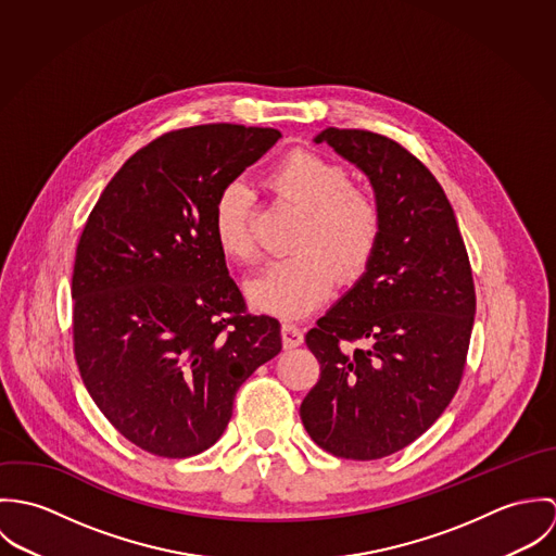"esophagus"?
I'll list each match as a JSON object with an SVG mask.
<instances>
[{
    "label": "esophagus",
    "instance_id": "esophagus-1",
    "mask_svg": "<svg viewBox=\"0 0 556 556\" xmlns=\"http://www.w3.org/2000/svg\"><path fill=\"white\" fill-rule=\"evenodd\" d=\"M302 342H304V331L293 323H285L282 325V346L285 349H295Z\"/></svg>",
    "mask_w": 556,
    "mask_h": 556
}]
</instances>
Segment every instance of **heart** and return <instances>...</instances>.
<instances>
[{
	"mask_svg": "<svg viewBox=\"0 0 556 556\" xmlns=\"http://www.w3.org/2000/svg\"><path fill=\"white\" fill-rule=\"evenodd\" d=\"M265 184L285 201L304 210L295 252L269 263L245 293L254 308L282 318H300L327 300L333 280L351 285L364 276L383 238L379 201L351 184L349 170L311 150H291L276 160ZM212 233L218 250L238 263L256 256L252 194L241 181L227 184L212 207Z\"/></svg>",
	"mask_w": 556,
	"mask_h": 556,
	"instance_id": "1",
	"label": "heart"
}]
</instances>
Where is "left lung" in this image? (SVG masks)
Listing matches in <instances>:
<instances>
[{
	"label": "left lung",
	"mask_w": 556,
	"mask_h": 556,
	"mask_svg": "<svg viewBox=\"0 0 556 556\" xmlns=\"http://www.w3.org/2000/svg\"><path fill=\"white\" fill-rule=\"evenodd\" d=\"M315 141L370 177L383 238L357 285L306 333L320 377L300 415L325 452L379 460L421 437L458 392L473 271L441 184L408 150L353 128Z\"/></svg>",
	"instance_id": "1"
}]
</instances>
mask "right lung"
I'll use <instances>...</instances> for the list:
<instances>
[{"mask_svg":"<svg viewBox=\"0 0 556 556\" xmlns=\"http://www.w3.org/2000/svg\"><path fill=\"white\" fill-rule=\"evenodd\" d=\"M278 139L236 124L170 130L124 162L83 227L75 359L96 406L143 452L212 447L239 386L282 349L276 318L245 313L212 233L218 192Z\"/></svg>","mask_w":556,"mask_h":556,"instance_id":"right-lung-1","label":"right lung"}]
</instances>
